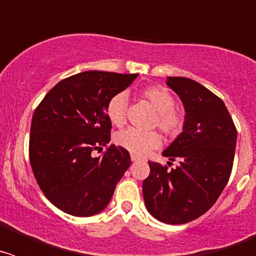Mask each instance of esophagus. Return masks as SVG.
Returning <instances> with one entry per match:
<instances>
[{
	"label": "esophagus",
	"mask_w": 256,
	"mask_h": 256,
	"mask_svg": "<svg viewBox=\"0 0 256 256\" xmlns=\"http://www.w3.org/2000/svg\"><path fill=\"white\" fill-rule=\"evenodd\" d=\"M130 160H132V162H138V160H141V158L134 155V154H130Z\"/></svg>",
	"instance_id": "esophagus-1"
}]
</instances>
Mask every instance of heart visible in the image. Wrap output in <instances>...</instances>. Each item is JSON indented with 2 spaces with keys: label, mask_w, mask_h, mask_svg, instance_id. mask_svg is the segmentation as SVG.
I'll return each instance as SVG.
<instances>
[{
  "label": "heart",
  "mask_w": 256,
  "mask_h": 256,
  "mask_svg": "<svg viewBox=\"0 0 256 256\" xmlns=\"http://www.w3.org/2000/svg\"><path fill=\"white\" fill-rule=\"evenodd\" d=\"M140 94L156 110L152 126H159V130L169 137H176L182 132L186 123V114L182 108L176 106V98L169 90L162 86H146L140 91ZM126 110L128 96L126 92H118L106 104V115L115 126H123L126 123ZM115 142L130 152L142 156L159 148L162 137L156 130L126 128L116 133Z\"/></svg>",
  "instance_id": "1"
}]
</instances>
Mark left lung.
Listing matches in <instances>:
<instances>
[{"mask_svg":"<svg viewBox=\"0 0 256 256\" xmlns=\"http://www.w3.org/2000/svg\"><path fill=\"white\" fill-rule=\"evenodd\" d=\"M166 84L180 97L186 123L162 155L180 164L169 169L148 162L142 194L154 218L184 224L205 214L224 190L234 166L237 130L220 97L204 86L183 76H169Z\"/></svg>","mask_w":256,"mask_h":256,"instance_id":"1","label":"left lung"}]
</instances>
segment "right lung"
<instances>
[{"label": "right lung", "instance_id": "add662e5", "mask_svg": "<svg viewBox=\"0 0 256 256\" xmlns=\"http://www.w3.org/2000/svg\"><path fill=\"white\" fill-rule=\"evenodd\" d=\"M137 76L83 72L58 82L36 108L29 137L32 170L44 195L64 212H100L130 168V152L108 144L106 104ZM102 147L106 151L94 158L92 151Z\"/></svg>", "mask_w": 256, "mask_h": 256}]
</instances>
